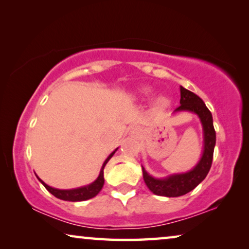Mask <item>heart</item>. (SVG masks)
<instances>
[{"label": "heart", "mask_w": 249, "mask_h": 249, "mask_svg": "<svg viewBox=\"0 0 249 249\" xmlns=\"http://www.w3.org/2000/svg\"><path fill=\"white\" fill-rule=\"evenodd\" d=\"M168 103H169V100H168L166 97H160L156 101V107L159 108V109H162V108L167 107Z\"/></svg>", "instance_id": "heart-1"}]
</instances>
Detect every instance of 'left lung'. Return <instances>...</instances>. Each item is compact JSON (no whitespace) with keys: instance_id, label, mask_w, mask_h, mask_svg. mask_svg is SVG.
I'll list each match as a JSON object with an SVG mask.
<instances>
[{"instance_id":"left-lung-1","label":"left lung","mask_w":249,"mask_h":249,"mask_svg":"<svg viewBox=\"0 0 249 249\" xmlns=\"http://www.w3.org/2000/svg\"><path fill=\"white\" fill-rule=\"evenodd\" d=\"M176 111H192L197 115L203 127L204 148L197 164L187 173L170 175L164 178H155L146 173L142 166L143 179L149 190L153 194L167 197H177L187 194L204 179L211 168L215 145V131L213 127L212 114L197 94L180 87V106L176 108L175 113Z\"/></svg>"}]
</instances>
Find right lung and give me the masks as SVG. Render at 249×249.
<instances>
[{"label": "right lung", "mask_w": 249, "mask_h": 249, "mask_svg": "<svg viewBox=\"0 0 249 249\" xmlns=\"http://www.w3.org/2000/svg\"><path fill=\"white\" fill-rule=\"evenodd\" d=\"M117 149L115 150V151L111 152L110 155L108 156V158L105 160L103 167H101V169H100V174H99V176H98L97 179L94 180L93 183L87 185V186L79 187V188H73V190H57V188H53V187L48 186V185L45 184L44 181L41 180L38 176H37V178L39 179L40 183L44 185L45 188H46V190L50 192L51 194H53L55 197H57L59 199H63V201L80 202V201H86V199L92 198L98 193H99V192L101 191V188H103L104 183H105L104 168H105V166H106V163L108 162V161H109L111 157L114 156V153L117 151Z\"/></svg>", "instance_id": "1"}]
</instances>
